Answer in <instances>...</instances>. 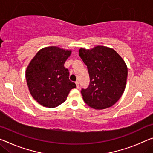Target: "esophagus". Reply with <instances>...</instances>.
Returning a JSON list of instances; mask_svg holds the SVG:
<instances>
[{
  "label": "esophagus",
  "mask_w": 153,
  "mask_h": 153,
  "mask_svg": "<svg viewBox=\"0 0 153 153\" xmlns=\"http://www.w3.org/2000/svg\"><path fill=\"white\" fill-rule=\"evenodd\" d=\"M75 83H76V88H79V83L78 81H76V82H75Z\"/></svg>",
  "instance_id": "1"
}]
</instances>
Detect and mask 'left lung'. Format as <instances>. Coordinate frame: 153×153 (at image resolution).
<instances>
[{
    "mask_svg": "<svg viewBox=\"0 0 153 153\" xmlns=\"http://www.w3.org/2000/svg\"><path fill=\"white\" fill-rule=\"evenodd\" d=\"M79 54L90 79L88 88L81 90L85 102L95 109L113 106L125 90L128 69L123 59L113 48L103 46L81 48Z\"/></svg>",
    "mask_w": 153,
    "mask_h": 153,
    "instance_id": "obj_1",
    "label": "left lung"
}]
</instances>
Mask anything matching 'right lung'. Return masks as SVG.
Masks as SVG:
<instances>
[{
    "instance_id": "1",
    "label": "right lung",
    "mask_w": 153,
    "mask_h": 153,
    "mask_svg": "<svg viewBox=\"0 0 153 153\" xmlns=\"http://www.w3.org/2000/svg\"><path fill=\"white\" fill-rule=\"evenodd\" d=\"M71 51L57 46L41 49L30 61L26 70V79L30 94L39 104L54 108L66 100L76 84L69 79V70L64 63Z\"/></svg>"
}]
</instances>
